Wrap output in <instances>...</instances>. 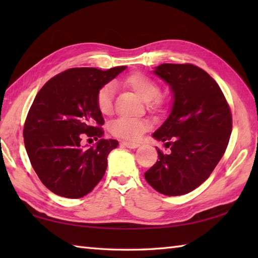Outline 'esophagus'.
Instances as JSON below:
<instances>
[{"instance_id": "34e87169", "label": "esophagus", "mask_w": 258, "mask_h": 258, "mask_svg": "<svg viewBox=\"0 0 258 258\" xmlns=\"http://www.w3.org/2000/svg\"><path fill=\"white\" fill-rule=\"evenodd\" d=\"M120 144L126 146V147H128V149H138V147L140 146L139 143H134V142H127V141H123Z\"/></svg>"}]
</instances>
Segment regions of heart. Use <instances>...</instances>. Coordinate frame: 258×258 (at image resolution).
<instances>
[{
    "mask_svg": "<svg viewBox=\"0 0 258 258\" xmlns=\"http://www.w3.org/2000/svg\"><path fill=\"white\" fill-rule=\"evenodd\" d=\"M124 84L132 89L142 100L151 102L153 105L160 104L157 96L160 94V86L154 80L142 73H133L124 80ZM113 93L111 84H106L98 90L96 94V106L103 115H111L113 112ZM150 124L143 118L120 117L109 126L111 133L119 139L127 141H138L143 135Z\"/></svg>",
    "mask_w": 258,
    "mask_h": 258,
    "instance_id": "obj_1",
    "label": "heart"
}]
</instances>
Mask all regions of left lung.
Returning <instances> with one entry per match:
<instances>
[{"mask_svg":"<svg viewBox=\"0 0 258 258\" xmlns=\"http://www.w3.org/2000/svg\"><path fill=\"white\" fill-rule=\"evenodd\" d=\"M153 73L166 82L173 95L169 115L152 135L169 152L156 147L158 161L144 176L158 193L184 195L210 177L225 153L231 109L216 82L195 65L164 63Z\"/></svg>","mask_w":258,"mask_h":258,"instance_id":"8db88e82","label":"left lung"}]
</instances>
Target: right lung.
<instances>
[{
	"instance_id": "right-lung-1",
	"label": "right lung",
	"mask_w": 258,
	"mask_h": 258,
	"mask_svg": "<svg viewBox=\"0 0 258 258\" xmlns=\"http://www.w3.org/2000/svg\"><path fill=\"white\" fill-rule=\"evenodd\" d=\"M125 69H70L46 82L35 96L24 124V144L38 178L54 194L80 199L103 178L107 156L118 142L102 139L104 118L96 94ZM83 134L99 142L83 148Z\"/></svg>"
}]
</instances>
